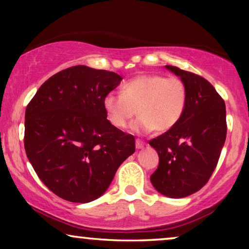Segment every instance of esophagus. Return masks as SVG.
<instances>
[{
  "label": "esophagus",
  "instance_id": "obj_1",
  "mask_svg": "<svg viewBox=\"0 0 249 249\" xmlns=\"http://www.w3.org/2000/svg\"><path fill=\"white\" fill-rule=\"evenodd\" d=\"M145 146V142L142 141V139H136V147H137L138 149H142L144 148Z\"/></svg>",
  "mask_w": 249,
  "mask_h": 249
}]
</instances>
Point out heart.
<instances>
[{"label":"heart","mask_w":249,"mask_h":249,"mask_svg":"<svg viewBox=\"0 0 249 249\" xmlns=\"http://www.w3.org/2000/svg\"><path fill=\"white\" fill-rule=\"evenodd\" d=\"M188 102L187 85L180 77L161 73H145L128 80L122 93L105 95L103 105L114 127L124 129L138 112L131 128L137 132L154 129L164 132L182 118Z\"/></svg>","instance_id":"obj_1"}]
</instances>
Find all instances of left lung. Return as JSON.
I'll list each match as a JSON object with an SVG mask.
<instances>
[{
  "instance_id": "1",
  "label": "left lung",
  "mask_w": 249,
  "mask_h": 249,
  "mask_svg": "<svg viewBox=\"0 0 249 249\" xmlns=\"http://www.w3.org/2000/svg\"><path fill=\"white\" fill-rule=\"evenodd\" d=\"M166 69L185 81L188 102L177 125L149 141L160 158L151 181L162 195L182 198L203 188L216 168L227 137L226 104L205 78L178 67Z\"/></svg>"
}]
</instances>
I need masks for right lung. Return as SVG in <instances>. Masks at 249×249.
Here are the masks:
<instances>
[{
	"label": "right lung",
	"instance_id": "add662e5",
	"mask_svg": "<svg viewBox=\"0 0 249 249\" xmlns=\"http://www.w3.org/2000/svg\"><path fill=\"white\" fill-rule=\"evenodd\" d=\"M122 78L74 66L47 79L26 108L25 149L51 192L72 203L103 195L135 152V137L107 120L103 101Z\"/></svg>",
	"mask_w": 249,
	"mask_h": 249
}]
</instances>
